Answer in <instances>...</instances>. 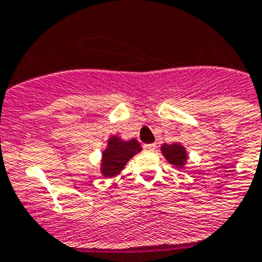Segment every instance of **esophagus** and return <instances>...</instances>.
Returning a JSON list of instances; mask_svg holds the SVG:
<instances>
[{
	"instance_id": "esophagus-1",
	"label": "esophagus",
	"mask_w": 262,
	"mask_h": 262,
	"mask_svg": "<svg viewBox=\"0 0 262 262\" xmlns=\"http://www.w3.org/2000/svg\"><path fill=\"white\" fill-rule=\"evenodd\" d=\"M144 151H155L156 149V144H144L143 145Z\"/></svg>"
}]
</instances>
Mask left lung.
I'll use <instances>...</instances> for the list:
<instances>
[{"mask_svg": "<svg viewBox=\"0 0 262 262\" xmlns=\"http://www.w3.org/2000/svg\"><path fill=\"white\" fill-rule=\"evenodd\" d=\"M161 151H163L164 156L165 159L168 160L169 163L173 164L176 166H182L185 165L187 159L186 151H185V148L180 144H164L161 147Z\"/></svg>", "mask_w": 262, "mask_h": 262, "instance_id": "obj_1", "label": "left lung"}]
</instances>
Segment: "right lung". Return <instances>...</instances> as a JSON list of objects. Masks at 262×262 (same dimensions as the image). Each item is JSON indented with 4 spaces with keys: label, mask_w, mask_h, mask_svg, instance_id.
Instances as JSON below:
<instances>
[{
    "label": "right lung",
    "mask_w": 262,
    "mask_h": 262,
    "mask_svg": "<svg viewBox=\"0 0 262 262\" xmlns=\"http://www.w3.org/2000/svg\"><path fill=\"white\" fill-rule=\"evenodd\" d=\"M142 151V147L136 139L129 142H122L119 138L113 136L108 140V147L103 152L102 174L105 177H113L124 168L126 163L134 155Z\"/></svg>",
    "instance_id": "obj_1"
}]
</instances>
